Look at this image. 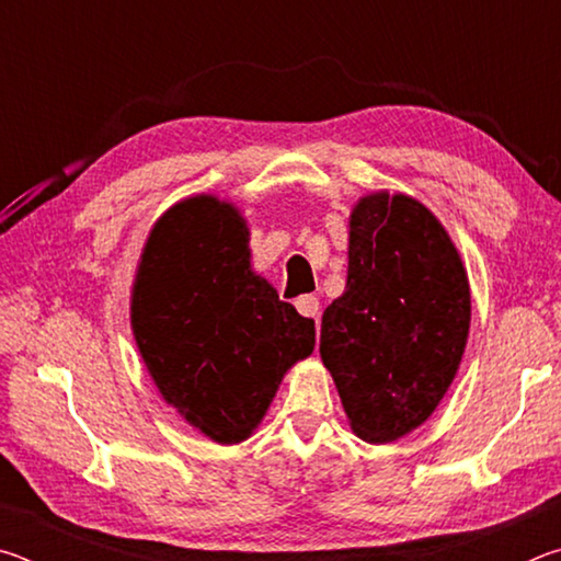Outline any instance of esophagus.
Segmentation results:
<instances>
[{"label": "esophagus", "mask_w": 561, "mask_h": 561, "mask_svg": "<svg viewBox=\"0 0 561 561\" xmlns=\"http://www.w3.org/2000/svg\"><path fill=\"white\" fill-rule=\"evenodd\" d=\"M294 307H297L299 314L307 317V319H317L319 317V299L311 297V294H304V297H299L297 301H294Z\"/></svg>", "instance_id": "34e87169"}]
</instances>
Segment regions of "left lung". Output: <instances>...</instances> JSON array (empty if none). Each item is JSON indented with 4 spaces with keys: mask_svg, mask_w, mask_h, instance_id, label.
<instances>
[{
    "mask_svg": "<svg viewBox=\"0 0 561 561\" xmlns=\"http://www.w3.org/2000/svg\"><path fill=\"white\" fill-rule=\"evenodd\" d=\"M348 227L346 289L321 317L319 354L358 438L391 443L428 421L458 374L470 284L413 197H360Z\"/></svg>",
    "mask_w": 561,
    "mask_h": 561,
    "instance_id": "obj_1",
    "label": "left lung"
}]
</instances>
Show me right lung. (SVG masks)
Here are the masks:
<instances>
[{
    "mask_svg": "<svg viewBox=\"0 0 561 561\" xmlns=\"http://www.w3.org/2000/svg\"><path fill=\"white\" fill-rule=\"evenodd\" d=\"M250 232L230 203L195 195L160 217L140 254L130 327L160 396L222 445L250 438L314 321L250 270Z\"/></svg>",
    "mask_w": 561,
    "mask_h": 561,
    "instance_id": "add662e5",
    "label": "right lung"
}]
</instances>
